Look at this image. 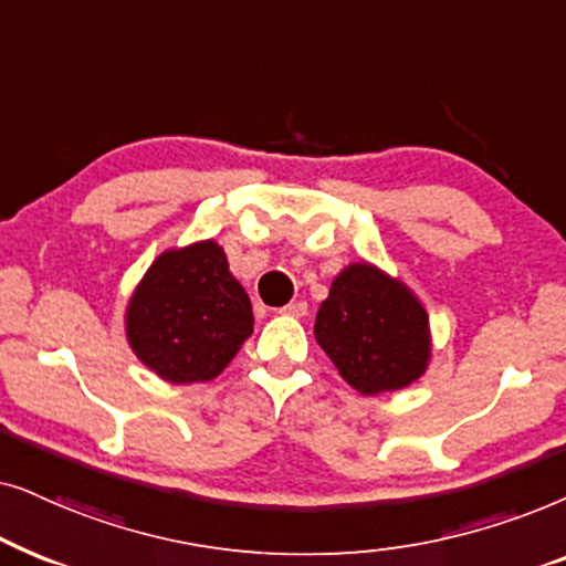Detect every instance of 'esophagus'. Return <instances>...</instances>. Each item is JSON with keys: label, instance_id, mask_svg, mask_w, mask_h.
<instances>
[{"label": "esophagus", "instance_id": "34e87169", "mask_svg": "<svg viewBox=\"0 0 566 566\" xmlns=\"http://www.w3.org/2000/svg\"><path fill=\"white\" fill-rule=\"evenodd\" d=\"M279 313L292 315V318H303V315H307V303H303V300H295V303L284 305L282 311H279Z\"/></svg>", "mask_w": 566, "mask_h": 566}]
</instances>
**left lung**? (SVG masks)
Masks as SVG:
<instances>
[{
	"mask_svg": "<svg viewBox=\"0 0 566 566\" xmlns=\"http://www.w3.org/2000/svg\"><path fill=\"white\" fill-rule=\"evenodd\" d=\"M315 342L361 396L411 386L432 354L424 305L373 263H349L334 279L315 315Z\"/></svg>",
	"mask_w": 566,
	"mask_h": 566,
	"instance_id": "1",
	"label": "left lung"
}]
</instances>
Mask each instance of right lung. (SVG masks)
<instances>
[{
	"mask_svg": "<svg viewBox=\"0 0 566 566\" xmlns=\"http://www.w3.org/2000/svg\"><path fill=\"white\" fill-rule=\"evenodd\" d=\"M251 334V300L214 240L157 255L126 307L134 354L176 386L217 378Z\"/></svg>",
	"mask_w": 566,
	"mask_h": 566,
	"instance_id": "right-lung-1",
	"label": "right lung"
}]
</instances>
